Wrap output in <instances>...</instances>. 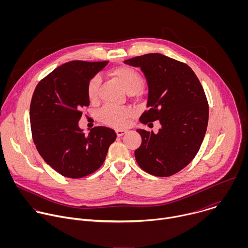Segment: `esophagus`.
I'll list each match as a JSON object with an SVG mask.
<instances>
[{
    "instance_id": "obj_1",
    "label": "esophagus",
    "mask_w": 248,
    "mask_h": 248,
    "mask_svg": "<svg viewBox=\"0 0 248 248\" xmlns=\"http://www.w3.org/2000/svg\"><path fill=\"white\" fill-rule=\"evenodd\" d=\"M127 132L126 129H116V133L118 136H123L124 134H125Z\"/></svg>"
}]
</instances>
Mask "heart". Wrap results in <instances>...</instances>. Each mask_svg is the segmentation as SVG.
I'll list each match as a JSON object with an SVG mask.
<instances>
[{
  "label": "heart",
  "mask_w": 248,
  "mask_h": 248,
  "mask_svg": "<svg viewBox=\"0 0 248 248\" xmlns=\"http://www.w3.org/2000/svg\"><path fill=\"white\" fill-rule=\"evenodd\" d=\"M110 75L120 82V84L123 86V88L127 94H134L138 92L143 86L142 77H141V75L137 70H135L132 67L119 66L111 70ZM99 77L92 78L89 80L86 88L89 100L94 101L97 99L99 94ZM130 116V110L118 108L115 107V106H106V107H104L99 113V119L102 123L115 127L125 126Z\"/></svg>",
  "instance_id": "b5f03b06"
}]
</instances>
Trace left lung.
<instances>
[{
	"label": "left lung",
	"mask_w": 248,
	"mask_h": 248,
	"mask_svg": "<svg viewBox=\"0 0 248 248\" xmlns=\"http://www.w3.org/2000/svg\"><path fill=\"white\" fill-rule=\"evenodd\" d=\"M140 67L147 81V111L139 121H159L158 133L136 129L142 142L134 151L139 167L157 176H170L186 167L204 139L208 102L193 70L186 63L152 53L124 61Z\"/></svg>",
	"instance_id": "8db88e82"
}]
</instances>
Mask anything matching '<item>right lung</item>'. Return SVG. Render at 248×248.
<instances>
[{
    "label": "right lung",
    "instance_id": "add662e5",
    "mask_svg": "<svg viewBox=\"0 0 248 248\" xmlns=\"http://www.w3.org/2000/svg\"><path fill=\"white\" fill-rule=\"evenodd\" d=\"M108 62H67L34 90L29 111L34 144L44 161L66 178L80 179L97 170L117 138L109 127L97 126L85 134L78 125L81 109L89 106L87 84Z\"/></svg>",
    "mask_w": 248,
    "mask_h": 248
}]
</instances>
